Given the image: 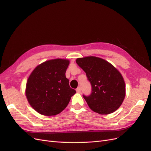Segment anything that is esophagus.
Listing matches in <instances>:
<instances>
[{
    "label": "esophagus",
    "mask_w": 151,
    "mask_h": 151,
    "mask_svg": "<svg viewBox=\"0 0 151 151\" xmlns=\"http://www.w3.org/2000/svg\"><path fill=\"white\" fill-rule=\"evenodd\" d=\"M81 88L80 86H79V87L76 89V91H77V92H78V93H79L80 91H81Z\"/></svg>",
    "instance_id": "1"
}]
</instances>
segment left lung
<instances>
[{"label": "left lung", "mask_w": 151, "mask_h": 151, "mask_svg": "<svg viewBox=\"0 0 151 151\" xmlns=\"http://www.w3.org/2000/svg\"><path fill=\"white\" fill-rule=\"evenodd\" d=\"M76 63L91 83V93L83 95L90 108L101 115H108L118 109L126 96V84L118 70L95 56L78 58Z\"/></svg>", "instance_id": "1"}]
</instances>
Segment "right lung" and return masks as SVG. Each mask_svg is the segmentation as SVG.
<instances>
[{"mask_svg": "<svg viewBox=\"0 0 151 151\" xmlns=\"http://www.w3.org/2000/svg\"><path fill=\"white\" fill-rule=\"evenodd\" d=\"M69 63L64 59L48 60L38 65L29 76L25 95L31 107L41 115L60 113L76 93L65 76Z\"/></svg>", "mask_w": 151, "mask_h": 151, "instance_id": "right-lung-1", "label": "right lung"}]
</instances>
